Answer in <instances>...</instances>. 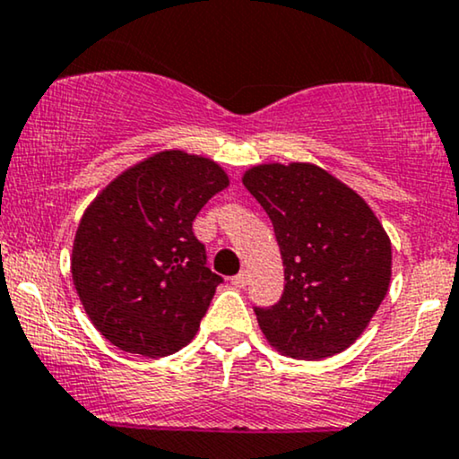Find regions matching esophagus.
Wrapping results in <instances>:
<instances>
[{
  "instance_id": "esophagus-1",
  "label": "esophagus",
  "mask_w": 459,
  "mask_h": 459,
  "mask_svg": "<svg viewBox=\"0 0 459 459\" xmlns=\"http://www.w3.org/2000/svg\"><path fill=\"white\" fill-rule=\"evenodd\" d=\"M247 282H250V275H247V272L237 273L235 278L230 280V284H233L235 289H244V286H247Z\"/></svg>"
}]
</instances>
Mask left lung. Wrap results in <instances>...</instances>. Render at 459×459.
Returning a JSON list of instances; mask_svg holds the SVG:
<instances>
[{
	"label": "left lung",
	"mask_w": 459,
	"mask_h": 459,
	"mask_svg": "<svg viewBox=\"0 0 459 459\" xmlns=\"http://www.w3.org/2000/svg\"><path fill=\"white\" fill-rule=\"evenodd\" d=\"M244 186L273 224L284 292L254 307L263 335L292 359L338 355L389 290L391 241L368 203L316 164H258Z\"/></svg>",
	"instance_id": "obj_1"
}]
</instances>
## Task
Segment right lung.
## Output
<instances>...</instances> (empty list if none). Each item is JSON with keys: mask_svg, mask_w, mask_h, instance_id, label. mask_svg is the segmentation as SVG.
<instances>
[{"mask_svg": "<svg viewBox=\"0 0 459 459\" xmlns=\"http://www.w3.org/2000/svg\"><path fill=\"white\" fill-rule=\"evenodd\" d=\"M226 186L213 160L170 149L124 170L85 209L72 280L110 344L167 357L195 338L222 278L207 267L192 222Z\"/></svg>", "mask_w": 459, "mask_h": 459, "instance_id": "right-lung-1", "label": "right lung"}]
</instances>
